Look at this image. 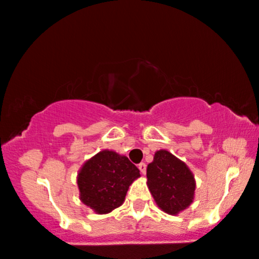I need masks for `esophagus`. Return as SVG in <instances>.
<instances>
[{"label": "esophagus", "instance_id": "1", "mask_svg": "<svg viewBox=\"0 0 259 259\" xmlns=\"http://www.w3.org/2000/svg\"><path fill=\"white\" fill-rule=\"evenodd\" d=\"M139 168H140V171H141V173H142V175H146V169H147V165L145 162H141L140 165H139Z\"/></svg>", "mask_w": 259, "mask_h": 259}]
</instances>
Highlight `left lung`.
Masks as SVG:
<instances>
[{"label":"left lung","instance_id":"1","mask_svg":"<svg viewBox=\"0 0 259 259\" xmlns=\"http://www.w3.org/2000/svg\"><path fill=\"white\" fill-rule=\"evenodd\" d=\"M147 186L156 205L169 215H178L195 199L194 173L166 149L156 150L147 166Z\"/></svg>","mask_w":259,"mask_h":259}]
</instances>
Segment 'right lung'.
I'll return each mask as SVG.
<instances>
[{
    "label": "right lung",
    "instance_id": "1",
    "mask_svg": "<svg viewBox=\"0 0 259 259\" xmlns=\"http://www.w3.org/2000/svg\"><path fill=\"white\" fill-rule=\"evenodd\" d=\"M140 169L125 155L104 149L88 159L77 173L80 201L96 214H109L125 201Z\"/></svg>",
    "mask_w": 259,
    "mask_h": 259
}]
</instances>
